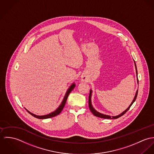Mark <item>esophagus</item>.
I'll return each mask as SVG.
<instances>
[{
    "label": "esophagus",
    "instance_id": "34e87169",
    "mask_svg": "<svg viewBox=\"0 0 154 154\" xmlns=\"http://www.w3.org/2000/svg\"><path fill=\"white\" fill-rule=\"evenodd\" d=\"M81 79H82V81H83V82L85 81V77H81Z\"/></svg>",
    "mask_w": 154,
    "mask_h": 154
}]
</instances>
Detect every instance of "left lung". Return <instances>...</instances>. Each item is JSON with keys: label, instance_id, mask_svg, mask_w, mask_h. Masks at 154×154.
I'll use <instances>...</instances> for the list:
<instances>
[{"label": "left lung", "instance_id": "1", "mask_svg": "<svg viewBox=\"0 0 154 154\" xmlns=\"http://www.w3.org/2000/svg\"><path fill=\"white\" fill-rule=\"evenodd\" d=\"M134 63H135V69H136V72H137V83H138V79H137V66H136V63L134 61ZM137 91L138 90H137L136 93H135V96L134 98V100H132V103H131V104L129 105V106L125 110L123 111L122 113H121L120 114H119V115H117V116H109V115H104L102 114L99 112H97V110H96L94 107H93V105H92V103H91V95H92V90H90V94H89V97H88V106H89V108H90V111L91 112V113L95 116H97V117H99V118H104V119H118L120 118V116H122V115H123L129 109V108L131 107V106H132V104L134 103V102L135 101L136 99H137Z\"/></svg>", "mask_w": 154, "mask_h": 154}]
</instances>
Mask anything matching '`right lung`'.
I'll return each mask as SVG.
<instances>
[{"label": "right lung", "instance_id": "obj_1", "mask_svg": "<svg viewBox=\"0 0 154 154\" xmlns=\"http://www.w3.org/2000/svg\"><path fill=\"white\" fill-rule=\"evenodd\" d=\"M75 85L74 83H72L71 85L69 86V87L68 88V90H67V92H66V94H65V96H64V99H63L62 102L61 103L60 105L58 107V108H57L55 110H54V111L52 112H51V113H49V114H47V115H42V116L36 115H35L34 113L30 112H29V110H28L26 108H25V109L26 110V111H27L29 113H30L32 116H33L34 117L36 118L40 119H48V118H52V117H54V116H57L58 115H59V114L61 113V112L62 110L63 109V108H64V106H65V104H66V101H67V98H68L69 94V93H71V91L74 89V88L75 87Z\"/></svg>", "mask_w": 154, "mask_h": 154}]
</instances>
